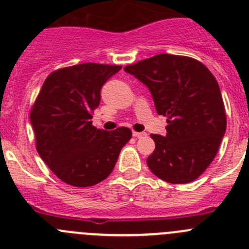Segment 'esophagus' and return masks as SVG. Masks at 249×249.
I'll use <instances>...</instances> for the list:
<instances>
[{
	"label": "esophagus",
	"mask_w": 249,
	"mask_h": 249,
	"mask_svg": "<svg viewBox=\"0 0 249 249\" xmlns=\"http://www.w3.org/2000/svg\"><path fill=\"white\" fill-rule=\"evenodd\" d=\"M146 133L144 132H133V137L134 138H142V137H145Z\"/></svg>",
	"instance_id": "obj_1"
}]
</instances>
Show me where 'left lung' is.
<instances>
[{
  "label": "left lung",
  "mask_w": 249,
  "mask_h": 249,
  "mask_svg": "<svg viewBox=\"0 0 249 249\" xmlns=\"http://www.w3.org/2000/svg\"><path fill=\"white\" fill-rule=\"evenodd\" d=\"M148 87L156 112L166 116V136L151 134L155 150L146 159L155 176L189 183L212 164L226 131L219 84L199 61L160 53L124 67Z\"/></svg>",
  "instance_id": "1"
}]
</instances>
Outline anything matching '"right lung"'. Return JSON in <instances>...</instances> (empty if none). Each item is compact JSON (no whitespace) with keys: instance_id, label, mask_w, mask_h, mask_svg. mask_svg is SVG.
Instances as JSON below:
<instances>
[{"instance_id":"obj_1","label":"right lung","mask_w":249,"mask_h":249,"mask_svg":"<svg viewBox=\"0 0 249 249\" xmlns=\"http://www.w3.org/2000/svg\"><path fill=\"white\" fill-rule=\"evenodd\" d=\"M121 66L82 63L53 71L30 111L36 150L53 174L74 187H90L112 172L132 131L98 129L91 113L100 90Z\"/></svg>"}]
</instances>
